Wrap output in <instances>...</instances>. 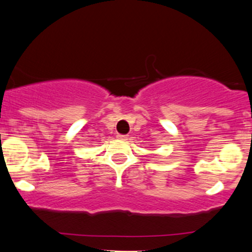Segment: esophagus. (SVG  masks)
<instances>
[{
  "mask_svg": "<svg viewBox=\"0 0 252 252\" xmlns=\"http://www.w3.org/2000/svg\"><path fill=\"white\" fill-rule=\"evenodd\" d=\"M117 138H119L120 140H123V142H126V140H128V136L119 135V136H117Z\"/></svg>",
  "mask_w": 252,
  "mask_h": 252,
  "instance_id": "obj_1",
  "label": "esophagus"
}]
</instances>
